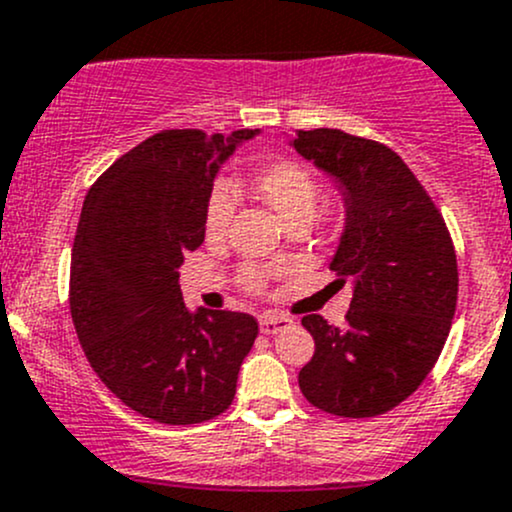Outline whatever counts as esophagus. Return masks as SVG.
Returning <instances> with one entry per match:
<instances>
[{
	"label": "esophagus",
	"mask_w": 512,
	"mask_h": 512,
	"mask_svg": "<svg viewBox=\"0 0 512 512\" xmlns=\"http://www.w3.org/2000/svg\"><path fill=\"white\" fill-rule=\"evenodd\" d=\"M258 323H261L263 335H276V333H281V330H286L288 325H293V320L286 318V315L266 313V315H261V320H258Z\"/></svg>",
	"instance_id": "34e87169"
}]
</instances>
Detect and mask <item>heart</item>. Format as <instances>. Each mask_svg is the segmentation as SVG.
I'll list each match as a JSON object with an SVG mask.
<instances>
[{"mask_svg": "<svg viewBox=\"0 0 512 512\" xmlns=\"http://www.w3.org/2000/svg\"><path fill=\"white\" fill-rule=\"evenodd\" d=\"M254 189L258 197L273 209L288 226L308 224L315 214L320 197V182L310 167L298 160H273L256 170ZM236 214V189L226 179H217L209 189L204 207V236L209 241H224ZM241 283L246 291H266V276L261 268L246 266L241 271Z\"/></svg>", "mask_w": 512, "mask_h": 512, "instance_id": "obj_1", "label": "heart"}]
</instances>
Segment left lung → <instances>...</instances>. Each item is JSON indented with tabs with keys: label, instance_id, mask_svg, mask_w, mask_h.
Returning <instances> with one entry per match:
<instances>
[{
	"label": "left lung",
	"instance_id": "1",
	"mask_svg": "<svg viewBox=\"0 0 512 512\" xmlns=\"http://www.w3.org/2000/svg\"><path fill=\"white\" fill-rule=\"evenodd\" d=\"M293 147L342 187L347 224L330 263L352 283L345 330L305 315L313 360L303 397L345 419L387 414L419 389L449 337L458 298L453 241L439 207L402 157L342 130H300Z\"/></svg>",
	"mask_w": 512,
	"mask_h": 512
}]
</instances>
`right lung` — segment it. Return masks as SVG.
Masks as SVG:
<instances>
[{
	"label": "right lung",
	"instance_id": "right-lung-1",
	"mask_svg": "<svg viewBox=\"0 0 512 512\" xmlns=\"http://www.w3.org/2000/svg\"><path fill=\"white\" fill-rule=\"evenodd\" d=\"M256 133L162 130L118 157L83 199L68 288L73 328L100 382L160 424L224 414L258 335L254 315L189 313L179 291L184 254L204 241L219 165Z\"/></svg>",
	"mask_w": 512,
	"mask_h": 512
}]
</instances>
